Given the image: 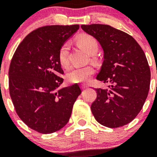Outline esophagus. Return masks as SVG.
<instances>
[{
	"label": "esophagus",
	"mask_w": 157,
	"mask_h": 157,
	"mask_svg": "<svg viewBox=\"0 0 157 157\" xmlns=\"http://www.w3.org/2000/svg\"><path fill=\"white\" fill-rule=\"evenodd\" d=\"M81 88L82 89V90H85V89L88 88V86L86 85V84H82V85H81Z\"/></svg>",
	"instance_id": "obj_1"
}]
</instances>
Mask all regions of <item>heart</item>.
Returning a JSON list of instances; mask_svg holds the SVG:
<instances>
[{
	"label": "heart",
	"instance_id": "heart-1",
	"mask_svg": "<svg viewBox=\"0 0 157 157\" xmlns=\"http://www.w3.org/2000/svg\"><path fill=\"white\" fill-rule=\"evenodd\" d=\"M78 44L82 47L89 54H95L98 50V42L93 36L89 34H82L77 37ZM69 46L67 43H63L58 52V59L62 67H68ZM95 69L92 65L83 67H73L69 69L66 75L67 80L72 83L86 82L94 74Z\"/></svg>",
	"mask_w": 157,
	"mask_h": 157
}]
</instances>
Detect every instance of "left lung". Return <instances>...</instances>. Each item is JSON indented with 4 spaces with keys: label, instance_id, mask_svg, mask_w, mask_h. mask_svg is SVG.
<instances>
[{
    "label": "left lung",
    "instance_id": "left-lung-1",
    "mask_svg": "<svg viewBox=\"0 0 157 157\" xmlns=\"http://www.w3.org/2000/svg\"><path fill=\"white\" fill-rule=\"evenodd\" d=\"M81 27L103 48L104 62L97 79L109 84L108 89H96L93 115L105 127H123L138 116L149 94L151 73L145 52L132 36L109 25Z\"/></svg>",
    "mask_w": 157,
    "mask_h": 157
}]
</instances>
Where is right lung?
I'll return each instance as SVG.
<instances>
[{
    "mask_svg": "<svg viewBox=\"0 0 157 157\" xmlns=\"http://www.w3.org/2000/svg\"><path fill=\"white\" fill-rule=\"evenodd\" d=\"M79 25L45 26L30 32L16 48L8 71L16 112L32 130L51 134L66 125L82 91L78 84L58 89L63 74L58 52Z\"/></svg>",
    "mask_w": 157,
    "mask_h": 157,
    "instance_id": "obj_1",
    "label": "right lung"
}]
</instances>
